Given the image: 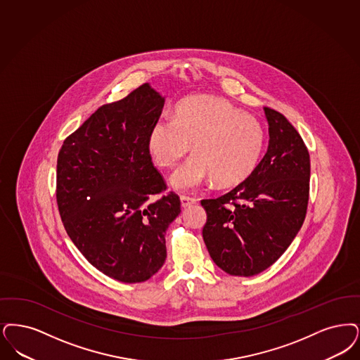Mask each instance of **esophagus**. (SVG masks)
I'll return each instance as SVG.
<instances>
[{
	"label": "esophagus",
	"instance_id": "obj_1",
	"mask_svg": "<svg viewBox=\"0 0 360 360\" xmlns=\"http://www.w3.org/2000/svg\"><path fill=\"white\" fill-rule=\"evenodd\" d=\"M197 202V200H194V198H188V197H181V206L184 207V209H186L188 206H191V205H194Z\"/></svg>",
	"mask_w": 360,
	"mask_h": 360
}]
</instances>
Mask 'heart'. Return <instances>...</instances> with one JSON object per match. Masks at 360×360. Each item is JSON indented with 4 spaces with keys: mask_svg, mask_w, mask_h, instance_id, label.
<instances>
[{
    "mask_svg": "<svg viewBox=\"0 0 360 360\" xmlns=\"http://www.w3.org/2000/svg\"><path fill=\"white\" fill-rule=\"evenodd\" d=\"M194 154L170 178L179 191H195L214 179L234 186L253 173L265 143L257 119L222 98L195 95L179 101L174 117L158 119L150 129L148 147L162 167H174Z\"/></svg>",
    "mask_w": 360,
    "mask_h": 360,
    "instance_id": "1",
    "label": "heart"
}]
</instances>
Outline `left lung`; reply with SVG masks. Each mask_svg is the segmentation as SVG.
Segmentation results:
<instances>
[{
    "label": "left lung",
    "mask_w": 360,
    "mask_h": 360,
    "mask_svg": "<svg viewBox=\"0 0 360 360\" xmlns=\"http://www.w3.org/2000/svg\"><path fill=\"white\" fill-rule=\"evenodd\" d=\"M269 143L256 170L216 200H203L202 236L217 266L231 276H255L274 264L300 231L307 214L311 162L287 117L264 107Z\"/></svg>",
    "instance_id": "left-lung-1"
}]
</instances>
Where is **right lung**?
<instances>
[{
  "label": "right lung",
  "mask_w": 360,
  "mask_h": 360,
  "mask_svg": "<svg viewBox=\"0 0 360 360\" xmlns=\"http://www.w3.org/2000/svg\"><path fill=\"white\" fill-rule=\"evenodd\" d=\"M165 98L148 83L95 111L61 146L58 212L73 244L101 274L142 283L165 264L166 231L181 213L151 162L148 135Z\"/></svg>",
  "instance_id": "1"
}]
</instances>
